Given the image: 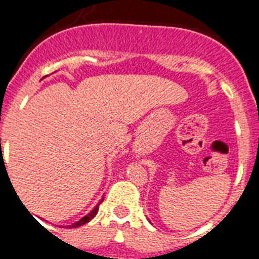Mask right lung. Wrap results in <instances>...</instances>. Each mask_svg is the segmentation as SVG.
<instances>
[{"instance_id":"add662e5","label":"right lung","mask_w":259,"mask_h":259,"mask_svg":"<svg viewBox=\"0 0 259 259\" xmlns=\"http://www.w3.org/2000/svg\"><path fill=\"white\" fill-rule=\"evenodd\" d=\"M102 201H104V198H102V200L100 201V202H98L95 207H93L92 211L88 212V214H87L85 217H83V218L80 219V221L75 222L74 224H71V226H68V227H70V228H76V227H80V226H83V224H85V223H88V222L92 221V219L96 217V214H97V212H98V207H100V203H101Z\"/></svg>"}]
</instances>
